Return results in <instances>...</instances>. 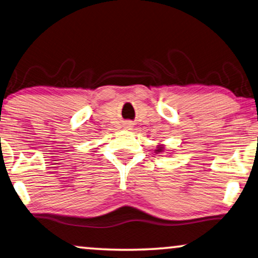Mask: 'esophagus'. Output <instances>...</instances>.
<instances>
[{"label":"esophagus","mask_w":258,"mask_h":258,"mask_svg":"<svg viewBox=\"0 0 258 258\" xmlns=\"http://www.w3.org/2000/svg\"><path fill=\"white\" fill-rule=\"evenodd\" d=\"M127 127H131V125H127V126H126V128H127ZM130 130V128H128Z\"/></svg>","instance_id":"obj_1"}]
</instances>
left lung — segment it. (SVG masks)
<instances>
[{
    "mask_svg": "<svg viewBox=\"0 0 258 258\" xmlns=\"http://www.w3.org/2000/svg\"><path fill=\"white\" fill-rule=\"evenodd\" d=\"M163 151H164V146H163V145H158V146H157V149L155 150V153H156V154H161V153H163Z\"/></svg>",
    "mask_w": 258,
    "mask_h": 258,
    "instance_id": "obj_1",
    "label": "left lung"
}]
</instances>
